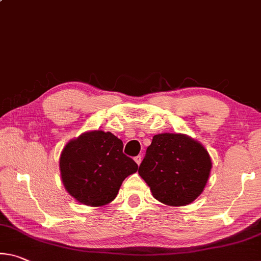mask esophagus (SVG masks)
<instances>
[{"label": "esophagus", "instance_id": "esophagus-1", "mask_svg": "<svg viewBox=\"0 0 261 261\" xmlns=\"http://www.w3.org/2000/svg\"><path fill=\"white\" fill-rule=\"evenodd\" d=\"M142 159H143L142 155L135 156V161H136V163H137V165H140V163H142Z\"/></svg>", "mask_w": 261, "mask_h": 261}]
</instances>
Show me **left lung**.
<instances>
[{"instance_id":"left-lung-1","label":"left lung","mask_w":261,"mask_h":261,"mask_svg":"<svg viewBox=\"0 0 261 261\" xmlns=\"http://www.w3.org/2000/svg\"><path fill=\"white\" fill-rule=\"evenodd\" d=\"M213 163L200 142L185 134L155 135L138 173L155 200L169 206L187 205L201 195Z\"/></svg>"}]
</instances>
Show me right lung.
<instances>
[{
	"instance_id": "right-lung-1",
	"label": "right lung",
	"mask_w": 261,
	"mask_h": 261,
	"mask_svg": "<svg viewBox=\"0 0 261 261\" xmlns=\"http://www.w3.org/2000/svg\"><path fill=\"white\" fill-rule=\"evenodd\" d=\"M59 167L65 189L77 202L102 206L117 196L138 165L123 153V142L111 132L92 130L66 144Z\"/></svg>"
}]
</instances>
